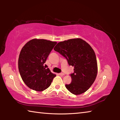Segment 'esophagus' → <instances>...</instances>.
<instances>
[{
    "instance_id": "34e87169",
    "label": "esophagus",
    "mask_w": 120,
    "mask_h": 120,
    "mask_svg": "<svg viewBox=\"0 0 120 120\" xmlns=\"http://www.w3.org/2000/svg\"><path fill=\"white\" fill-rule=\"evenodd\" d=\"M59 75H60V76H64V73H63V72H61V73H60V74H59Z\"/></svg>"
}]
</instances>
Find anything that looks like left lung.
<instances>
[{"instance_id": "1", "label": "left lung", "mask_w": 120, "mask_h": 120, "mask_svg": "<svg viewBox=\"0 0 120 120\" xmlns=\"http://www.w3.org/2000/svg\"><path fill=\"white\" fill-rule=\"evenodd\" d=\"M54 50L74 67L70 74L71 82L66 88L74 95L85 93L92 86L97 74V64L94 51L88 43L81 38H73L59 42Z\"/></svg>"}]
</instances>
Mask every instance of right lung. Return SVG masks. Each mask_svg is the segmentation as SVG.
I'll use <instances>...</instances> for the list:
<instances>
[{
  "label": "right lung",
  "mask_w": 120,
  "mask_h": 120,
  "mask_svg": "<svg viewBox=\"0 0 120 120\" xmlns=\"http://www.w3.org/2000/svg\"><path fill=\"white\" fill-rule=\"evenodd\" d=\"M57 43L44 39H33L25 44L19 58V74L24 83L33 90L43 91L56 76L46 64V59Z\"/></svg>",
  "instance_id": "add662e5"
}]
</instances>
